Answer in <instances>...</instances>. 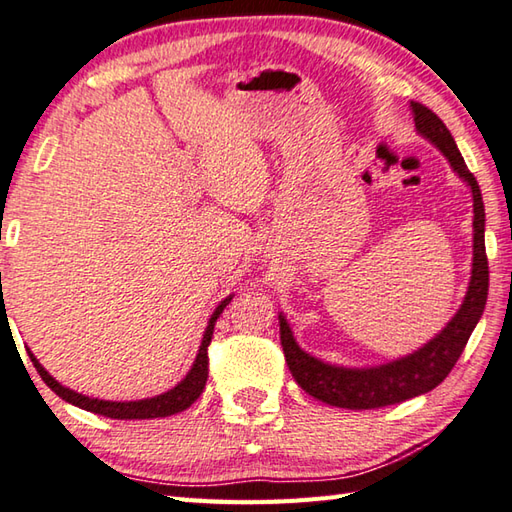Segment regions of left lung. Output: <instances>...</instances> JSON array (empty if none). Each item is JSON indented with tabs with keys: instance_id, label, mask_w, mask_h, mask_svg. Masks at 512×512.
I'll return each mask as SVG.
<instances>
[{
	"instance_id": "1",
	"label": "left lung",
	"mask_w": 512,
	"mask_h": 512,
	"mask_svg": "<svg viewBox=\"0 0 512 512\" xmlns=\"http://www.w3.org/2000/svg\"><path fill=\"white\" fill-rule=\"evenodd\" d=\"M414 113V127L426 136L435 147L450 160V167L464 178L472 189V200H475V245H472V276L468 285V294L464 305L459 307L455 318L443 327L428 345H423L419 352H414L406 359H399L381 368L370 370H347L334 368L314 356L305 354L296 345L289 325L281 316V345L287 361V368L292 372L296 383L312 394L314 399L330 403L336 408L347 410H372L392 406V403L408 401L419 394L435 390L437 385L446 379L450 370L455 368L461 352L470 339L472 330L484 314L486 298H488V256L484 243V200H481L479 185L472 173L468 171L464 158L450 136L446 124L441 122L437 113H432L428 106L421 102H410Z\"/></svg>"
}]
</instances>
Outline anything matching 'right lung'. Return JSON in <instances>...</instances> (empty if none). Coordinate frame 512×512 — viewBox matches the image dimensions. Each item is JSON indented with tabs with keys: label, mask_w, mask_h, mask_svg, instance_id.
I'll use <instances>...</instances> for the list:
<instances>
[{
	"label": "right lung",
	"mask_w": 512,
	"mask_h": 512,
	"mask_svg": "<svg viewBox=\"0 0 512 512\" xmlns=\"http://www.w3.org/2000/svg\"><path fill=\"white\" fill-rule=\"evenodd\" d=\"M229 301H231V296L225 298V301L216 307L214 316L209 318L207 332H205V336H202V345L198 350L194 368L189 370V374L176 385V388L165 392V394H160V397H153V399L118 403V401H100V399L82 397V394H77V392L64 388V385L57 383L53 376L42 368L40 361H37L31 352H28V356H31L37 374L42 376V381L48 385V388H51L57 394V397H62L64 401L73 403V406H77V408L89 410V412H95V414H102V417H111V419H160V417H171V414L187 410L191 403H194L200 397L202 390H205L207 374H209V352H207V347L211 343V336H214V325L218 321V316L223 314V310L229 305Z\"/></svg>",
	"instance_id": "add662e5"
}]
</instances>
